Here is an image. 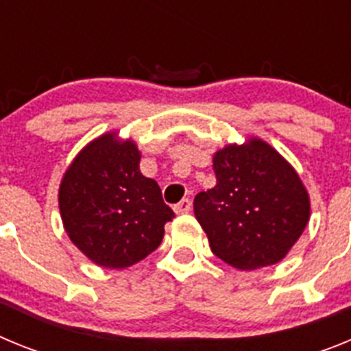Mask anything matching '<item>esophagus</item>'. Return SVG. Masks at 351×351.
Here are the masks:
<instances>
[{
	"label": "esophagus",
	"instance_id": "esophagus-1",
	"mask_svg": "<svg viewBox=\"0 0 351 351\" xmlns=\"http://www.w3.org/2000/svg\"><path fill=\"white\" fill-rule=\"evenodd\" d=\"M173 210H176L178 214L190 213V210H191V200H190V198H182L181 202L173 206Z\"/></svg>",
	"mask_w": 351,
	"mask_h": 351
}]
</instances>
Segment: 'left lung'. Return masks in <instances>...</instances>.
Masks as SVG:
<instances>
[{"mask_svg": "<svg viewBox=\"0 0 351 351\" xmlns=\"http://www.w3.org/2000/svg\"><path fill=\"white\" fill-rule=\"evenodd\" d=\"M216 186L193 200L213 253L241 271L280 262L304 232L309 197L299 176L265 142L214 154Z\"/></svg>", "mask_w": 351, "mask_h": 351, "instance_id": "left-lung-1", "label": "left lung"}]
</instances>
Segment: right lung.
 Returning <instances> with one entry per match:
<instances>
[{"label":"right lung","mask_w":351,"mask_h":351,"mask_svg":"<svg viewBox=\"0 0 351 351\" xmlns=\"http://www.w3.org/2000/svg\"><path fill=\"white\" fill-rule=\"evenodd\" d=\"M64 230L84 255L108 269L141 262L160 246L176 216L156 181L141 172V153L114 133L84 147L60 188Z\"/></svg>","instance_id":"1"}]
</instances>
